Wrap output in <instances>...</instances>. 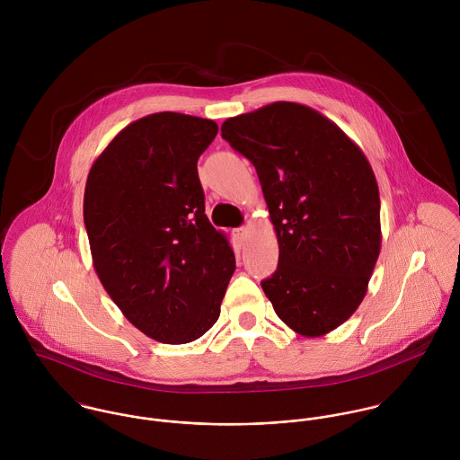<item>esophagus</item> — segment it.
Masks as SVG:
<instances>
[{"label":"esophagus","instance_id":"esophagus-1","mask_svg":"<svg viewBox=\"0 0 460 460\" xmlns=\"http://www.w3.org/2000/svg\"><path fill=\"white\" fill-rule=\"evenodd\" d=\"M246 235H248V228H246V226H241V228L235 230V239H237L241 244H243V241H244Z\"/></svg>","mask_w":460,"mask_h":460}]
</instances>
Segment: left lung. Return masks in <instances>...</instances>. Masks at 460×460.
<instances>
[{"instance_id": "1", "label": "left lung", "mask_w": 460, "mask_h": 460, "mask_svg": "<svg viewBox=\"0 0 460 460\" xmlns=\"http://www.w3.org/2000/svg\"><path fill=\"white\" fill-rule=\"evenodd\" d=\"M221 136L259 175L279 244L262 281L276 315L303 336L341 326L381 252V199L361 148L319 111L272 102L228 119Z\"/></svg>"}]
</instances>
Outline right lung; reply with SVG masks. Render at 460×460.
Returning a JSON list of instances; mask_svg holds the SVG:
<instances>
[{
  "mask_svg": "<svg viewBox=\"0 0 460 460\" xmlns=\"http://www.w3.org/2000/svg\"><path fill=\"white\" fill-rule=\"evenodd\" d=\"M217 124L154 113L119 132L93 163L83 216L95 272L134 328L190 343L212 328L235 270L207 214L198 157Z\"/></svg>",
  "mask_w": 460,
  "mask_h": 460,
  "instance_id": "obj_1",
  "label": "right lung"
}]
</instances>
